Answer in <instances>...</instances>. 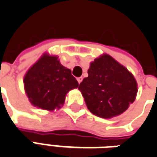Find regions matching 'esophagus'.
<instances>
[{
	"label": "esophagus",
	"instance_id": "1",
	"mask_svg": "<svg viewBox=\"0 0 157 157\" xmlns=\"http://www.w3.org/2000/svg\"><path fill=\"white\" fill-rule=\"evenodd\" d=\"M77 80H78V83H81V82H82V80H83V78H82V77L78 78Z\"/></svg>",
	"mask_w": 157,
	"mask_h": 157
}]
</instances>
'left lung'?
<instances>
[{
  "label": "left lung",
  "instance_id": "left-lung-1",
  "mask_svg": "<svg viewBox=\"0 0 157 157\" xmlns=\"http://www.w3.org/2000/svg\"><path fill=\"white\" fill-rule=\"evenodd\" d=\"M89 76L78 86L90 111L99 117L122 114L135 101L136 81L126 68L109 55L90 63Z\"/></svg>",
  "mask_w": 157,
  "mask_h": 157
}]
</instances>
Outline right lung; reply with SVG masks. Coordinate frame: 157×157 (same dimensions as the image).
<instances>
[{
	"label": "right lung",
	"instance_id": "obj_1",
	"mask_svg": "<svg viewBox=\"0 0 157 157\" xmlns=\"http://www.w3.org/2000/svg\"><path fill=\"white\" fill-rule=\"evenodd\" d=\"M27 97L42 109H59L69 90L78 87L71 70L63 67L56 56L45 55L31 67L24 78Z\"/></svg>",
	"mask_w": 157,
	"mask_h": 157
}]
</instances>
